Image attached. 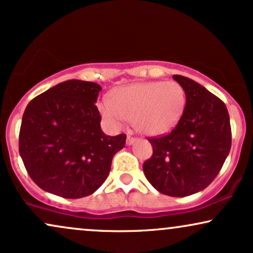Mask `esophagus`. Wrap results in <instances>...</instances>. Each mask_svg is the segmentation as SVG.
I'll return each mask as SVG.
<instances>
[{
    "mask_svg": "<svg viewBox=\"0 0 253 253\" xmlns=\"http://www.w3.org/2000/svg\"><path fill=\"white\" fill-rule=\"evenodd\" d=\"M136 141H137L136 137H132V136L127 135V137H126V144H127V145H132L133 143H135Z\"/></svg>",
    "mask_w": 253,
    "mask_h": 253,
    "instance_id": "1",
    "label": "esophagus"
}]
</instances>
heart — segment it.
I'll use <instances>...</instances> for the list:
<instances>
[{
  "instance_id": "heart-1",
  "label": "heart",
  "mask_w": 253,
  "mask_h": 253,
  "mask_svg": "<svg viewBox=\"0 0 253 253\" xmlns=\"http://www.w3.org/2000/svg\"><path fill=\"white\" fill-rule=\"evenodd\" d=\"M186 105L185 90L174 81H151L127 84L101 103L103 117L111 126H122L133 121L143 135L158 136L178 124Z\"/></svg>"
}]
</instances>
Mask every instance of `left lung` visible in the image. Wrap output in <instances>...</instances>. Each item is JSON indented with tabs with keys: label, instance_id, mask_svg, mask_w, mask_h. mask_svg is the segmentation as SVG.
<instances>
[{
	"label": "left lung",
	"instance_id": "obj_1",
	"mask_svg": "<svg viewBox=\"0 0 253 253\" xmlns=\"http://www.w3.org/2000/svg\"><path fill=\"white\" fill-rule=\"evenodd\" d=\"M172 79L185 90V109L172 131L149 139L154 154L143 171L157 191L185 197L216 178L231 149V126L226 105L217 96L185 76Z\"/></svg>",
	"mask_w": 253,
	"mask_h": 253
}]
</instances>
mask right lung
I'll return each mask as SVG.
<instances>
[{
    "instance_id": "1",
    "label": "right lung",
    "mask_w": 253,
    "mask_h": 253,
    "mask_svg": "<svg viewBox=\"0 0 253 253\" xmlns=\"http://www.w3.org/2000/svg\"><path fill=\"white\" fill-rule=\"evenodd\" d=\"M102 86L69 80L34 99L24 110L20 155L41 189L64 198L91 195L107 179L112 158L126 136H108L101 129L95 103Z\"/></svg>"
}]
</instances>
